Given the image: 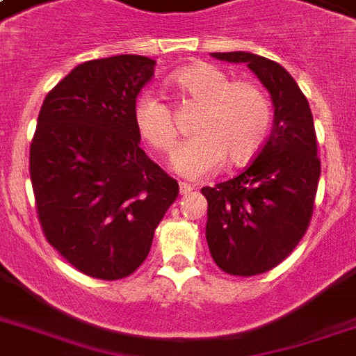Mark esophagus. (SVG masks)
I'll return each instance as SVG.
<instances>
[{
  "label": "esophagus",
  "mask_w": 356,
  "mask_h": 356,
  "mask_svg": "<svg viewBox=\"0 0 356 356\" xmlns=\"http://www.w3.org/2000/svg\"><path fill=\"white\" fill-rule=\"evenodd\" d=\"M194 190H195V186H192V184H188V183H181V184H179V192H181V195L192 194Z\"/></svg>",
  "instance_id": "esophagus-1"
}]
</instances>
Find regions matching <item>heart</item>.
Instances as JSON below:
<instances>
[{
    "label": "heart",
    "instance_id": "obj_1",
    "mask_svg": "<svg viewBox=\"0 0 356 356\" xmlns=\"http://www.w3.org/2000/svg\"><path fill=\"white\" fill-rule=\"evenodd\" d=\"M172 85L184 97L200 103L194 136L183 140L173 151V172L188 179H201L218 172L227 159L240 166L260 151L270 133L271 107L260 86L236 81L207 63L190 64L172 75ZM134 127L156 151H168L177 129L173 113L161 96L142 92L133 107Z\"/></svg>",
    "mask_w": 356,
    "mask_h": 356
}]
</instances>
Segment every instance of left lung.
<instances>
[{"instance_id": "8db88e82", "label": "left lung", "mask_w": 356, "mask_h": 356, "mask_svg": "<svg viewBox=\"0 0 356 356\" xmlns=\"http://www.w3.org/2000/svg\"><path fill=\"white\" fill-rule=\"evenodd\" d=\"M211 55L245 64L273 103V127L257 159L234 179L201 188L214 262L231 275H259L281 264L309 227L321 172L314 120L281 64L249 51Z\"/></svg>"}]
</instances>
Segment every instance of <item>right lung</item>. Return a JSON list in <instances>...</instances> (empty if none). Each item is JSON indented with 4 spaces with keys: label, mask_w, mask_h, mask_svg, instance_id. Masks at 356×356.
Segmentation results:
<instances>
[{
    "label": "right lung",
    "mask_w": 356,
    "mask_h": 356,
    "mask_svg": "<svg viewBox=\"0 0 356 356\" xmlns=\"http://www.w3.org/2000/svg\"><path fill=\"white\" fill-rule=\"evenodd\" d=\"M155 60L114 55L75 66L42 103L29 172L47 242L94 279L145 260L179 184L140 147L133 107Z\"/></svg>",
    "instance_id": "add662e5"
}]
</instances>
